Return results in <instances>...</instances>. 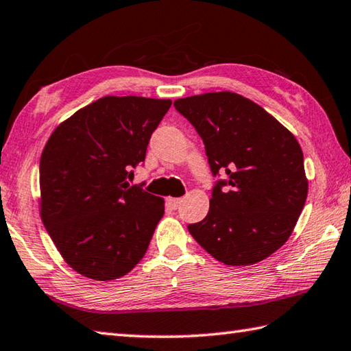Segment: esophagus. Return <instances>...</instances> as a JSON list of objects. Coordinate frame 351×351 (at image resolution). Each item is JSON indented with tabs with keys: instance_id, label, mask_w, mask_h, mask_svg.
<instances>
[{
	"instance_id": "obj_1",
	"label": "esophagus",
	"mask_w": 351,
	"mask_h": 351,
	"mask_svg": "<svg viewBox=\"0 0 351 351\" xmlns=\"http://www.w3.org/2000/svg\"><path fill=\"white\" fill-rule=\"evenodd\" d=\"M167 204H169V207L171 210H176L178 207H180V204H181V197H169L167 199Z\"/></svg>"
}]
</instances>
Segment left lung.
I'll return each mask as SVG.
<instances>
[{
    "label": "left lung",
    "instance_id": "1",
    "mask_svg": "<svg viewBox=\"0 0 351 351\" xmlns=\"http://www.w3.org/2000/svg\"><path fill=\"white\" fill-rule=\"evenodd\" d=\"M201 136L213 176L210 210L190 234L219 262L257 263L292 234L307 197L297 138L262 106L234 93L175 100Z\"/></svg>",
    "mask_w": 351,
    "mask_h": 351
}]
</instances>
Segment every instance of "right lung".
I'll use <instances>...</instances> for the list:
<instances>
[{
	"label": "right lung",
	"instance_id": "1",
	"mask_svg": "<svg viewBox=\"0 0 351 351\" xmlns=\"http://www.w3.org/2000/svg\"><path fill=\"white\" fill-rule=\"evenodd\" d=\"M170 100L101 97L54 129L39 164L40 217L60 256L88 278L115 280L147 251L164 201L129 185Z\"/></svg>",
	"mask_w": 351,
	"mask_h": 351
}]
</instances>
